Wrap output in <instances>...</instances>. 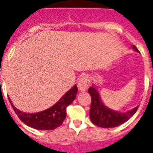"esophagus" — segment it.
I'll list each match as a JSON object with an SVG mask.
<instances>
[{
    "instance_id": "obj_1",
    "label": "esophagus",
    "mask_w": 153,
    "mask_h": 153,
    "mask_svg": "<svg viewBox=\"0 0 153 153\" xmlns=\"http://www.w3.org/2000/svg\"><path fill=\"white\" fill-rule=\"evenodd\" d=\"M90 85L89 79H88V76L86 75L83 76L80 78V80L78 81V89L80 92H84L85 90L87 89L88 86Z\"/></svg>"
}]
</instances>
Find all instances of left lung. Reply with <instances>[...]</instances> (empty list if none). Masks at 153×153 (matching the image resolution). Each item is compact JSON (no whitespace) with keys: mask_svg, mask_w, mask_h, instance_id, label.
I'll return each mask as SVG.
<instances>
[{"mask_svg":"<svg viewBox=\"0 0 153 153\" xmlns=\"http://www.w3.org/2000/svg\"><path fill=\"white\" fill-rule=\"evenodd\" d=\"M135 51L139 52L137 47L132 46ZM88 92L91 96L92 102L90 107V120L93 124L98 127L114 128L122 125L135 114L138 109V106L133 109L128 111L126 112H120L110 109L106 107L100 100V94L94 87H90L88 89Z\"/></svg>","mask_w":153,"mask_h":153,"instance_id":"left-lung-1","label":"left lung"}]
</instances>
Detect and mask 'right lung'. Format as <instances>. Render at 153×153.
<instances>
[{
    "label": "right lung",
    "mask_w": 153,
    "mask_h": 153,
    "mask_svg": "<svg viewBox=\"0 0 153 153\" xmlns=\"http://www.w3.org/2000/svg\"><path fill=\"white\" fill-rule=\"evenodd\" d=\"M76 93L77 87L75 85L55 105L48 109L36 113L21 112L14 107L9 97V100L19 119L26 125L38 130H53L62 125L66 117V108L74 100Z\"/></svg>",
    "instance_id": "right-lung-1"
}]
</instances>
